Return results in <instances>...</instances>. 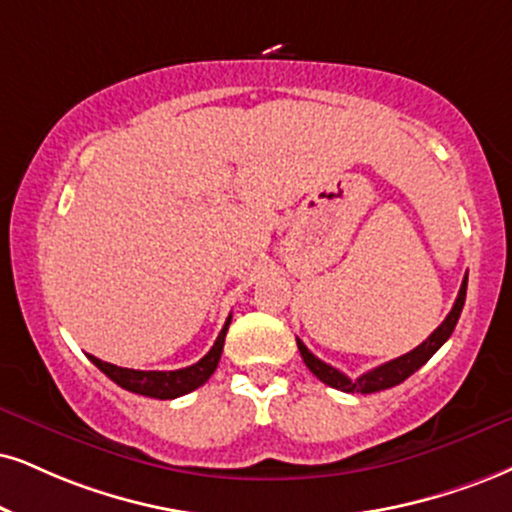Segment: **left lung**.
Returning a JSON list of instances; mask_svg holds the SVG:
<instances>
[{"label": "left lung", "mask_w": 512, "mask_h": 512, "mask_svg": "<svg viewBox=\"0 0 512 512\" xmlns=\"http://www.w3.org/2000/svg\"><path fill=\"white\" fill-rule=\"evenodd\" d=\"M465 292H468V275H465L463 285H460L458 299H456V304H453L451 313L446 315L444 323H441L437 330H434L430 337L425 339V342H422L420 346H415L413 351H408V353H403V356L394 358V361L377 365V368L363 372V375L356 377V380H351V377H346L344 372H339L337 368H332V365L320 361L318 356H313V353L306 349V344L301 342V339H296V346H299L301 358H304L306 368L311 370L320 382H325L327 387H334L339 391H351V394H353V391H356V394H358V391H361V394H372V391H382V389L396 387V384L408 380V377L413 375L415 370H420L422 365L430 361L434 353L441 349V344H444L446 339L451 337V332L456 330L460 311H463V306H465Z\"/></svg>", "instance_id": "8db88e82"}]
</instances>
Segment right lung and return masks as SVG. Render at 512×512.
<instances>
[{"instance_id":"right-lung-1","label":"right lung","mask_w":512,"mask_h":512,"mask_svg":"<svg viewBox=\"0 0 512 512\" xmlns=\"http://www.w3.org/2000/svg\"><path fill=\"white\" fill-rule=\"evenodd\" d=\"M232 315H227L223 330H220L216 344L211 346V351L201 358L199 363L189 365V368L180 370H132V368H118L113 363H104L99 358L90 356V361L97 365L99 370L104 372L109 380H113L118 387L132 391V394L151 396V399H178V396H185L189 391L199 389L201 384H206L208 377L213 375L218 368L220 353H223L225 334L227 327H230Z\"/></svg>"}]
</instances>
